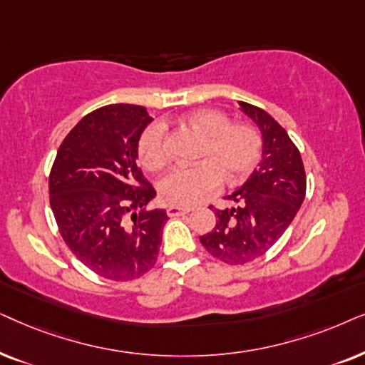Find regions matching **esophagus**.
Returning <instances> with one entry per match:
<instances>
[{"label": "esophagus", "instance_id": "1", "mask_svg": "<svg viewBox=\"0 0 365 365\" xmlns=\"http://www.w3.org/2000/svg\"><path fill=\"white\" fill-rule=\"evenodd\" d=\"M190 212V208H185V207H178V205H170L167 208V213L168 217H180V215H187V213Z\"/></svg>", "mask_w": 365, "mask_h": 365}]
</instances>
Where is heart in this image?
Returning <instances> with one entry per match:
<instances>
[{
    "label": "heart",
    "instance_id": "1",
    "mask_svg": "<svg viewBox=\"0 0 365 365\" xmlns=\"http://www.w3.org/2000/svg\"><path fill=\"white\" fill-rule=\"evenodd\" d=\"M183 121L202 137L197 158L192 167H177L158 183V192L172 205L192 207L202 203L220 187L222 177L235 183L254 172L262 157V137L254 126L232 123L220 110H197ZM140 163L148 170H160L168 160L165 147V126L150 123L138 138Z\"/></svg>",
    "mask_w": 365,
    "mask_h": 365
}]
</instances>
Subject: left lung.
<instances>
[{
    "mask_svg": "<svg viewBox=\"0 0 365 365\" xmlns=\"http://www.w3.org/2000/svg\"><path fill=\"white\" fill-rule=\"evenodd\" d=\"M262 133V162L249 180L227 195L232 208L215 210V227L200 237L208 254L228 265L264 257L284 235L305 198V170L299 148L265 110L239 101Z\"/></svg>",
    "mask_w": 365,
    "mask_h": 365,
    "instance_id": "1",
    "label": "left lung"
}]
</instances>
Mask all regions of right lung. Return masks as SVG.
<instances>
[{
	"label": "right lung",
	"mask_w": 365,
	"mask_h": 365,
	"mask_svg": "<svg viewBox=\"0 0 365 365\" xmlns=\"http://www.w3.org/2000/svg\"><path fill=\"white\" fill-rule=\"evenodd\" d=\"M150 121L138 105L91 111L63 140L50 172V203L63 240L81 264L108 280L147 274L168 220L163 208H143L157 195L137 153Z\"/></svg>",
	"instance_id": "add662e5"
}]
</instances>
